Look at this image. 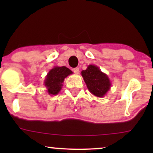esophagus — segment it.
<instances>
[{"mask_svg":"<svg viewBox=\"0 0 153 153\" xmlns=\"http://www.w3.org/2000/svg\"><path fill=\"white\" fill-rule=\"evenodd\" d=\"M73 72L75 73V74H78L79 73V68H75L73 69Z\"/></svg>","mask_w":153,"mask_h":153,"instance_id":"1","label":"esophagus"}]
</instances>
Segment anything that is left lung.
Instances as JSON below:
<instances>
[{
    "instance_id": "obj_1",
    "label": "left lung",
    "mask_w": 153,
    "mask_h": 153,
    "mask_svg": "<svg viewBox=\"0 0 153 153\" xmlns=\"http://www.w3.org/2000/svg\"><path fill=\"white\" fill-rule=\"evenodd\" d=\"M81 75L88 89L92 94L98 97H103L110 89L111 82L108 76L102 73L99 67L90 65Z\"/></svg>"
}]
</instances>
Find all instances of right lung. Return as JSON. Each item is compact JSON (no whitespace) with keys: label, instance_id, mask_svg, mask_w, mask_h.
Wrapping results in <instances>:
<instances>
[{"label":"right lung","instance_id":"right-lung-1","mask_svg":"<svg viewBox=\"0 0 153 153\" xmlns=\"http://www.w3.org/2000/svg\"><path fill=\"white\" fill-rule=\"evenodd\" d=\"M73 73L66 67H54L45 78V85L50 95H57L61 91L65 78Z\"/></svg>","mask_w":153,"mask_h":153}]
</instances>
